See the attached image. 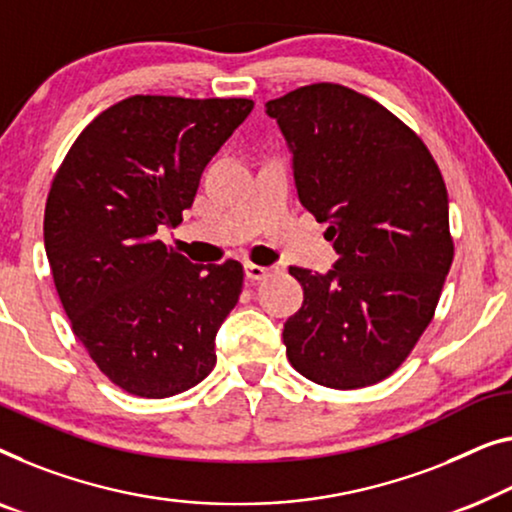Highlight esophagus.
Segmentation results:
<instances>
[{"label": "esophagus", "mask_w": 512, "mask_h": 512, "mask_svg": "<svg viewBox=\"0 0 512 512\" xmlns=\"http://www.w3.org/2000/svg\"><path fill=\"white\" fill-rule=\"evenodd\" d=\"M244 272H247V279L249 284H256V281H261L268 277L272 272V268H265V265H256V263H247L244 265Z\"/></svg>", "instance_id": "1"}]
</instances>
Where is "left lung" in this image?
Segmentation results:
<instances>
[{
  "mask_svg": "<svg viewBox=\"0 0 512 512\" xmlns=\"http://www.w3.org/2000/svg\"><path fill=\"white\" fill-rule=\"evenodd\" d=\"M265 108L339 254L325 274L288 268L305 291L284 323L288 362L325 388H367L397 372L439 305L455 256L446 182L418 133L351 87L305 85Z\"/></svg>",
  "mask_w": 512,
  "mask_h": 512,
  "instance_id": "1",
  "label": "left lung"
}]
</instances>
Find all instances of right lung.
<instances>
[{"instance_id": "obj_1", "label": "right lung", "mask_w": 512, "mask_h": 512, "mask_svg": "<svg viewBox=\"0 0 512 512\" xmlns=\"http://www.w3.org/2000/svg\"><path fill=\"white\" fill-rule=\"evenodd\" d=\"M251 108L129 96L80 131L50 184L43 240L57 295L94 365L129 395H180L217 365L242 265H194L157 231L180 224L207 161Z\"/></svg>"}]
</instances>
